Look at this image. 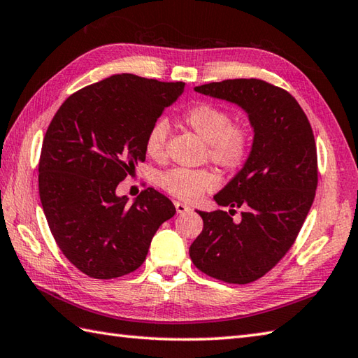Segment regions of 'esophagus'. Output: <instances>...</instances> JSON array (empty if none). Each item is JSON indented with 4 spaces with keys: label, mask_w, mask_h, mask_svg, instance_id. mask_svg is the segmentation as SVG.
<instances>
[{
    "label": "esophagus",
    "mask_w": 358,
    "mask_h": 358,
    "mask_svg": "<svg viewBox=\"0 0 358 358\" xmlns=\"http://www.w3.org/2000/svg\"><path fill=\"white\" fill-rule=\"evenodd\" d=\"M173 204H175V209H177L178 214H186V212H191L192 210L191 206H187V204L181 203V201H175Z\"/></svg>",
    "instance_id": "esophagus-1"
}]
</instances>
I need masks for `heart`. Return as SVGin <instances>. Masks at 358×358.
<instances>
[{"mask_svg": "<svg viewBox=\"0 0 358 358\" xmlns=\"http://www.w3.org/2000/svg\"><path fill=\"white\" fill-rule=\"evenodd\" d=\"M183 123L208 143L206 155L214 164L224 171H235L246 162L252 143L250 129L243 121H232L231 112L218 104L196 103L181 115ZM169 126L157 120L148 129L144 138L146 154L163 162ZM159 186L177 199L194 201L218 186V175L210 169H185L173 167L159 175Z\"/></svg>", "mask_w": 358, "mask_h": 358, "instance_id": "b5f03b06", "label": "heart"}]
</instances>
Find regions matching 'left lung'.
I'll return each mask as SVG.
<instances>
[{
  "label": "left lung",
  "mask_w": 358,
  "mask_h": 358,
  "mask_svg": "<svg viewBox=\"0 0 358 358\" xmlns=\"http://www.w3.org/2000/svg\"><path fill=\"white\" fill-rule=\"evenodd\" d=\"M195 90L245 109L254 143L243 169L214 196L231 209L199 210L203 231L189 255L206 275L246 285L286 255L313 206L318 183L313 127L291 94L263 80H224ZM238 207L242 218L235 222Z\"/></svg>",
  "instance_id": "8db88e82"
}]
</instances>
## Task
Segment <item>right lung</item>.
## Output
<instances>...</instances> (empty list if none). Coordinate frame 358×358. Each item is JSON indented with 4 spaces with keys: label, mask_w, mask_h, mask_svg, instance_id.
<instances>
[{
    "label": "right lung",
    "mask_w": 358,
    "mask_h": 358,
    "mask_svg": "<svg viewBox=\"0 0 358 358\" xmlns=\"http://www.w3.org/2000/svg\"><path fill=\"white\" fill-rule=\"evenodd\" d=\"M185 83L112 75L72 94L44 135L38 189L59 250L100 280L138 269L172 201L148 187L129 204L118 183L146 159L144 138Z\"/></svg>",
    "instance_id": "add662e5"
}]
</instances>
